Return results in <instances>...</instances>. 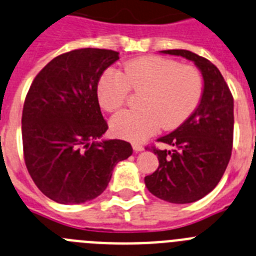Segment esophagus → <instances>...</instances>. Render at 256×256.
Returning a JSON list of instances; mask_svg holds the SVG:
<instances>
[{
  "mask_svg": "<svg viewBox=\"0 0 256 256\" xmlns=\"http://www.w3.org/2000/svg\"><path fill=\"white\" fill-rule=\"evenodd\" d=\"M132 149L135 152H142V150H144V148H142V145H140V144H136V142H134L132 144Z\"/></svg>",
  "mask_w": 256,
  "mask_h": 256,
  "instance_id": "34e87169",
  "label": "esophagus"
}]
</instances>
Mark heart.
Wrapping results in <instances>:
<instances>
[{
  "instance_id": "1",
  "label": "heart",
  "mask_w": 256,
  "mask_h": 256,
  "mask_svg": "<svg viewBox=\"0 0 256 256\" xmlns=\"http://www.w3.org/2000/svg\"><path fill=\"white\" fill-rule=\"evenodd\" d=\"M130 89L142 92L139 110L114 114L110 128L114 135L142 142L158 131L182 125L194 114L204 92L202 75L196 68L160 56H146L128 62L122 74L108 70L100 76L96 96L100 107L114 112L122 107Z\"/></svg>"
}]
</instances>
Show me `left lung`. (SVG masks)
<instances>
[{"mask_svg": "<svg viewBox=\"0 0 256 256\" xmlns=\"http://www.w3.org/2000/svg\"><path fill=\"white\" fill-rule=\"evenodd\" d=\"M160 52L192 61L204 79L202 100L194 114L174 132L158 139L171 150L152 146L160 166L144 178L154 196L186 204L209 194L227 168L234 142V96L209 60L186 50Z\"/></svg>", "mask_w": 256, "mask_h": 256, "instance_id": "obj_1", "label": "left lung"}]
</instances>
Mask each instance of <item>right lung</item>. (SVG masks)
I'll use <instances>...</instances> for the list:
<instances>
[{
	"mask_svg": "<svg viewBox=\"0 0 256 256\" xmlns=\"http://www.w3.org/2000/svg\"><path fill=\"white\" fill-rule=\"evenodd\" d=\"M118 52L80 48L54 57L32 82L22 108L24 160L36 188L60 204L100 196L114 167L132 154L125 140H102L108 125L96 86Z\"/></svg>",
	"mask_w": 256,
	"mask_h": 256,
	"instance_id": "add662e5",
	"label": "right lung"
}]
</instances>
